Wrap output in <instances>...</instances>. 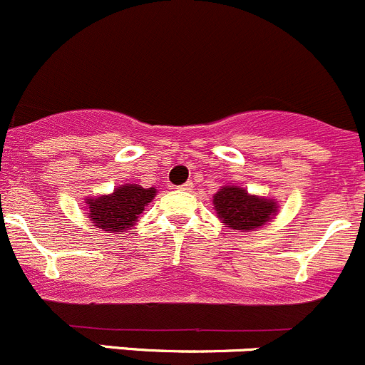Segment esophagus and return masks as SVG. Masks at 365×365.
Segmentation results:
<instances>
[{
  "instance_id": "esophagus-1",
  "label": "esophagus",
  "mask_w": 365,
  "mask_h": 365,
  "mask_svg": "<svg viewBox=\"0 0 365 365\" xmlns=\"http://www.w3.org/2000/svg\"><path fill=\"white\" fill-rule=\"evenodd\" d=\"M179 187H181L182 191H191V190H193V182L186 181L184 184H181V186H179Z\"/></svg>"
}]
</instances>
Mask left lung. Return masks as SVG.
<instances>
[{
    "label": "left lung",
    "mask_w": 365,
    "mask_h": 365,
    "mask_svg": "<svg viewBox=\"0 0 365 365\" xmlns=\"http://www.w3.org/2000/svg\"><path fill=\"white\" fill-rule=\"evenodd\" d=\"M217 217L234 230L250 232L265 225L276 214V202L247 195L239 186H225L214 195Z\"/></svg>",
    "instance_id": "obj_1"
}]
</instances>
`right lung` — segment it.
Wrapping results in <instances>:
<instances>
[{"label":"right lung","mask_w":365,"mask_h":365,"mask_svg":"<svg viewBox=\"0 0 365 365\" xmlns=\"http://www.w3.org/2000/svg\"><path fill=\"white\" fill-rule=\"evenodd\" d=\"M156 195L155 187L144 190L138 184H125L112 195L98 198H88L93 227L101 228L107 234L128 230L137 223L138 214Z\"/></svg>","instance_id":"1"}]
</instances>
